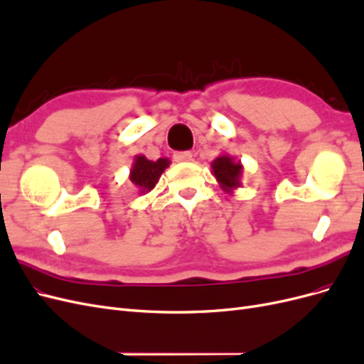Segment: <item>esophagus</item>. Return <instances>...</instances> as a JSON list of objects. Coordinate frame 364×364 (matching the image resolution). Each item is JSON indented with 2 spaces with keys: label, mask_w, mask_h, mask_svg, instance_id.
<instances>
[{
  "label": "esophagus",
  "mask_w": 364,
  "mask_h": 364,
  "mask_svg": "<svg viewBox=\"0 0 364 364\" xmlns=\"http://www.w3.org/2000/svg\"><path fill=\"white\" fill-rule=\"evenodd\" d=\"M173 159L176 162H186V161H191L193 155L190 151H174L173 153Z\"/></svg>",
  "instance_id": "34e87169"
}]
</instances>
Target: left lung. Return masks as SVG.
<instances>
[{"mask_svg":"<svg viewBox=\"0 0 364 364\" xmlns=\"http://www.w3.org/2000/svg\"><path fill=\"white\" fill-rule=\"evenodd\" d=\"M211 168L223 191L230 193L241 185L240 178L241 173H243V167H241L240 162H235L234 158H230L228 155L218 156L213 161Z\"/></svg>","mask_w":364,"mask_h":364,"instance_id":"1","label":"left lung"}]
</instances>
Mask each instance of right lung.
<instances>
[{
  "label": "right lung",
  "mask_w": 364,
  "mask_h": 364,
  "mask_svg": "<svg viewBox=\"0 0 364 364\" xmlns=\"http://www.w3.org/2000/svg\"><path fill=\"white\" fill-rule=\"evenodd\" d=\"M170 165L167 158H159L158 161H149L146 156H136L134 167L130 170V181L142 193H149L155 188L164 170Z\"/></svg>",
  "instance_id": "1"
}]
</instances>
